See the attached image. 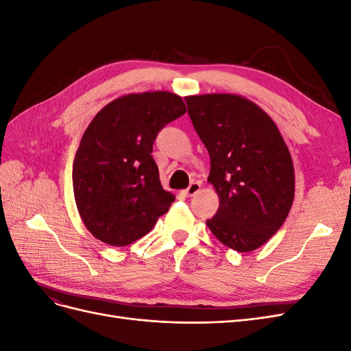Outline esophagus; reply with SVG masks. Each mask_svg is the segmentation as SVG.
Returning <instances> with one entry per match:
<instances>
[{
    "instance_id": "1",
    "label": "esophagus",
    "mask_w": 351,
    "mask_h": 351,
    "mask_svg": "<svg viewBox=\"0 0 351 351\" xmlns=\"http://www.w3.org/2000/svg\"><path fill=\"white\" fill-rule=\"evenodd\" d=\"M200 190V183L199 182H193V183H190V186L184 190V196H187V197H192L193 195H196L197 192Z\"/></svg>"
}]
</instances>
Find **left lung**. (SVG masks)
Returning <instances> with one entry per match:
<instances>
[{"mask_svg": "<svg viewBox=\"0 0 351 351\" xmlns=\"http://www.w3.org/2000/svg\"><path fill=\"white\" fill-rule=\"evenodd\" d=\"M186 102L210 156L208 182L219 196L206 226L232 250H256L281 228L293 205L289 147L271 117L239 95H195Z\"/></svg>", "mask_w": 351, "mask_h": 351, "instance_id": "1", "label": "left lung"}]
</instances>
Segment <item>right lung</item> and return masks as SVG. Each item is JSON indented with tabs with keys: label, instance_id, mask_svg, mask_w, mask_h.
Masks as SVG:
<instances>
[{
	"label": "right lung",
	"instance_id": "1",
	"mask_svg": "<svg viewBox=\"0 0 351 351\" xmlns=\"http://www.w3.org/2000/svg\"><path fill=\"white\" fill-rule=\"evenodd\" d=\"M186 112L169 92L130 93L110 102L84 132L73 162V190L84 226L110 246L146 236L176 200L152 158L164 127Z\"/></svg>",
	"mask_w": 351,
	"mask_h": 351
}]
</instances>
